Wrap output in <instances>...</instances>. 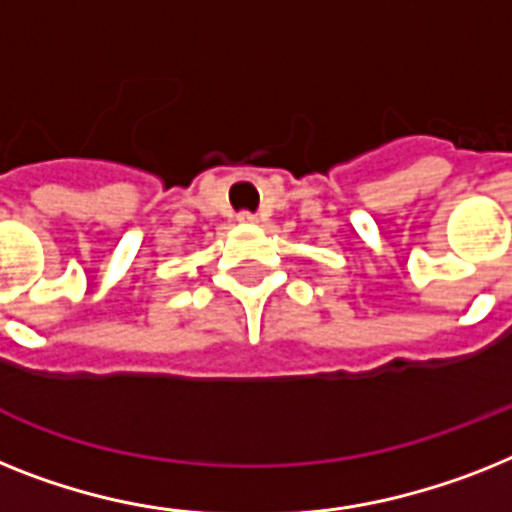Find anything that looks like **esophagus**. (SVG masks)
Returning a JSON list of instances; mask_svg holds the SVG:
<instances>
[{"instance_id":"esophagus-1","label":"esophagus","mask_w":512,"mask_h":512,"mask_svg":"<svg viewBox=\"0 0 512 512\" xmlns=\"http://www.w3.org/2000/svg\"><path fill=\"white\" fill-rule=\"evenodd\" d=\"M238 219L243 222V225H253V222H259V217H256L253 211H240Z\"/></svg>"}]
</instances>
